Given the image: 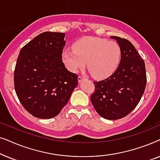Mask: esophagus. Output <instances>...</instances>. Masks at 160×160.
Segmentation results:
<instances>
[{
	"mask_svg": "<svg viewBox=\"0 0 160 160\" xmlns=\"http://www.w3.org/2000/svg\"><path fill=\"white\" fill-rule=\"evenodd\" d=\"M84 79V78L82 77V76H78V82H82Z\"/></svg>",
	"mask_w": 160,
	"mask_h": 160,
	"instance_id": "34e87169",
	"label": "esophagus"
}]
</instances>
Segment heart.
I'll use <instances>...</instances> for the list:
<instances>
[{
    "label": "heart",
    "mask_w": 160,
    "mask_h": 160,
    "mask_svg": "<svg viewBox=\"0 0 160 160\" xmlns=\"http://www.w3.org/2000/svg\"><path fill=\"white\" fill-rule=\"evenodd\" d=\"M62 58L69 71H78L87 62L93 77L104 78L111 76L119 66L121 49L115 41L86 38L76 41L73 44V49H65Z\"/></svg>",
    "instance_id": "b5f03b06"
}]
</instances>
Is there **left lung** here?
Masks as SVG:
<instances>
[{
    "label": "left lung",
    "mask_w": 160,
    "mask_h": 160,
    "mask_svg": "<svg viewBox=\"0 0 160 160\" xmlns=\"http://www.w3.org/2000/svg\"><path fill=\"white\" fill-rule=\"evenodd\" d=\"M121 60L117 69L106 79L93 82L91 102L104 119L116 120L128 115L138 104L146 85L145 63L130 41L117 36Z\"/></svg>",
    "instance_id": "8db88e82"
}]
</instances>
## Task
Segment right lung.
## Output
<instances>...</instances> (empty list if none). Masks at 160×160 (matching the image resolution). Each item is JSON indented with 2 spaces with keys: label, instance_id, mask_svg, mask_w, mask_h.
<instances>
[{
  "label": "right lung",
  "instance_id": "add662e5",
  "mask_svg": "<svg viewBox=\"0 0 160 160\" xmlns=\"http://www.w3.org/2000/svg\"><path fill=\"white\" fill-rule=\"evenodd\" d=\"M63 32H44L22 48L14 81L22 106L39 119L60 113L78 84V76L68 71L62 60Z\"/></svg>",
  "mask_w": 160,
  "mask_h": 160
}]
</instances>
